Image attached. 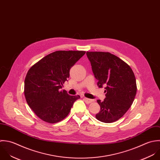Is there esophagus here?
<instances>
[{
	"instance_id": "34e87169",
	"label": "esophagus",
	"mask_w": 160,
	"mask_h": 160,
	"mask_svg": "<svg viewBox=\"0 0 160 160\" xmlns=\"http://www.w3.org/2000/svg\"><path fill=\"white\" fill-rule=\"evenodd\" d=\"M84 101L86 102V104H90L93 101L92 99H88L86 98H84Z\"/></svg>"
}]
</instances>
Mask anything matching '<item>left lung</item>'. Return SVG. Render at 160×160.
Listing matches in <instances>:
<instances>
[{
  "label": "left lung",
  "mask_w": 160,
  "mask_h": 160,
  "mask_svg": "<svg viewBox=\"0 0 160 160\" xmlns=\"http://www.w3.org/2000/svg\"><path fill=\"white\" fill-rule=\"evenodd\" d=\"M98 85L106 86V98L98 100L100 112L96 118L104 123L120 119L131 107L137 93L135 74L123 60L108 52H87Z\"/></svg>",
  "instance_id": "obj_1"
}]
</instances>
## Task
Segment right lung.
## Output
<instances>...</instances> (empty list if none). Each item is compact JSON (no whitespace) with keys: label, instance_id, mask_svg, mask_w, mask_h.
<instances>
[{"label":"right lung","instance_id":"obj_1","mask_svg":"<svg viewBox=\"0 0 160 160\" xmlns=\"http://www.w3.org/2000/svg\"><path fill=\"white\" fill-rule=\"evenodd\" d=\"M84 51H56L33 65L26 75L24 94L27 104L42 120L54 123L66 118L80 98L61 90L72 66Z\"/></svg>","mask_w":160,"mask_h":160}]
</instances>
